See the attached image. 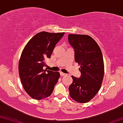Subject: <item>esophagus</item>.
Listing matches in <instances>:
<instances>
[{"instance_id": "esophagus-1", "label": "esophagus", "mask_w": 123, "mask_h": 123, "mask_svg": "<svg viewBox=\"0 0 123 123\" xmlns=\"http://www.w3.org/2000/svg\"><path fill=\"white\" fill-rule=\"evenodd\" d=\"M60 75H61V76H65V75H66V74H65V73H63L62 72H60Z\"/></svg>"}]
</instances>
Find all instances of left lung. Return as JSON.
Instances as JSON below:
<instances>
[{"instance_id": "1", "label": "left lung", "mask_w": 123, "mask_h": 123, "mask_svg": "<svg viewBox=\"0 0 123 123\" xmlns=\"http://www.w3.org/2000/svg\"><path fill=\"white\" fill-rule=\"evenodd\" d=\"M68 40L74 50V59L80 65V78L71 76L70 96L80 103H87L100 90L104 77V62L102 51L91 37L84 35H68Z\"/></svg>"}]
</instances>
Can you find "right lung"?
Instances as JSON below:
<instances>
[{
    "mask_svg": "<svg viewBox=\"0 0 123 123\" xmlns=\"http://www.w3.org/2000/svg\"><path fill=\"white\" fill-rule=\"evenodd\" d=\"M63 33L41 32L29 40L21 53L18 73L25 91L32 98L41 100L52 94L60 78V73L47 69L45 60L50 58Z\"/></svg>",
    "mask_w": 123,
    "mask_h": 123,
    "instance_id": "obj_1",
    "label": "right lung"
}]
</instances>
